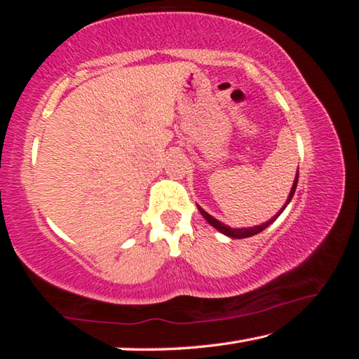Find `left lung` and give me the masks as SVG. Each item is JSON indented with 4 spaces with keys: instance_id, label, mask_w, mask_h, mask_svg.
<instances>
[{
    "instance_id": "left-lung-1",
    "label": "left lung",
    "mask_w": 359,
    "mask_h": 359,
    "mask_svg": "<svg viewBox=\"0 0 359 359\" xmlns=\"http://www.w3.org/2000/svg\"><path fill=\"white\" fill-rule=\"evenodd\" d=\"M297 177H299V174H296L294 182H293V187H291V191H290V194H288V199H287V203H285L283 208H282L280 210H278L277 214H276L274 217H272L269 222H266V223H263V224H258V226H253V228H231V226H228V224H223L222 222H218L217 218L209 215L208 212L199 208V205H198V209H199V212H201V215L205 218V220H208V222L212 224V226L220 231V233H223L224 236H228V238H233V239H245V238H250V236L258 234V233H261V231H263V229H266L267 226H269L271 223H274V222L277 220V218H278V215H280L282 212L285 210V208H287V205L290 204L291 198H293V194H294V191H296Z\"/></svg>"
}]
</instances>
